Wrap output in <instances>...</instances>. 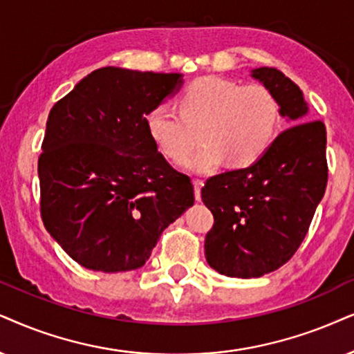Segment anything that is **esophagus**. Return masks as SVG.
I'll return each mask as SVG.
<instances>
[{
	"label": "esophagus",
	"mask_w": 354,
	"mask_h": 354,
	"mask_svg": "<svg viewBox=\"0 0 354 354\" xmlns=\"http://www.w3.org/2000/svg\"><path fill=\"white\" fill-rule=\"evenodd\" d=\"M201 187H203V181L194 180V196H196V201H201Z\"/></svg>",
	"instance_id": "obj_1"
}]
</instances>
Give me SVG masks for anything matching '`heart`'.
<instances>
[{
	"mask_svg": "<svg viewBox=\"0 0 354 354\" xmlns=\"http://www.w3.org/2000/svg\"><path fill=\"white\" fill-rule=\"evenodd\" d=\"M279 125V104L271 89L253 83L204 77L192 82L180 100V113L167 104L147 115V129L160 151L185 162L201 138L205 144L186 162L191 173H212L229 160L247 167L265 153Z\"/></svg>",
	"mask_w": 354,
	"mask_h": 354,
	"instance_id": "obj_1",
	"label": "heart"
}]
</instances>
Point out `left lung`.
Wrapping results in <instances>:
<instances>
[{
    "label": "left lung",
    "mask_w": 354,
    "mask_h": 354,
    "mask_svg": "<svg viewBox=\"0 0 354 354\" xmlns=\"http://www.w3.org/2000/svg\"><path fill=\"white\" fill-rule=\"evenodd\" d=\"M252 77L271 89L290 127L253 165L209 178L201 198L214 216L204 241L209 266L229 277H259L288 263L306 239L324 198L326 131L308 120L301 88L261 66Z\"/></svg>",
    "instance_id": "1"
}]
</instances>
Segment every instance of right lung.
<instances>
[{
    "mask_svg": "<svg viewBox=\"0 0 354 354\" xmlns=\"http://www.w3.org/2000/svg\"><path fill=\"white\" fill-rule=\"evenodd\" d=\"M183 84L180 73L104 66L55 102L39 156L40 216L88 270L144 266L162 232L194 204L189 176L171 168L147 115Z\"/></svg>",
    "mask_w": 354,
    "mask_h": 354,
    "instance_id": "obj_1",
    "label": "right lung"
}]
</instances>
